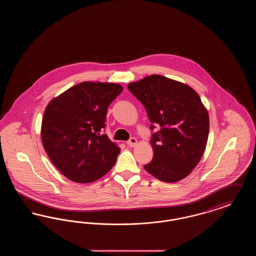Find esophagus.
Here are the masks:
<instances>
[{"label": "esophagus", "mask_w": 256, "mask_h": 256, "mask_svg": "<svg viewBox=\"0 0 256 256\" xmlns=\"http://www.w3.org/2000/svg\"><path fill=\"white\" fill-rule=\"evenodd\" d=\"M126 144H128V146L134 148V146L137 145V139H136V138H134V137H132V138L126 142Z\"/></svg>", "instance_id": "34e87169"}]
</instances>
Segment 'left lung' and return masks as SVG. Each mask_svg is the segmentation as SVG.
I'll use <instances>...</instances> for the list:
<instances>
[{
  "instance_id": "left-lung-1",
  "label": "left lung",
  "mask_w": 256,
  "mask_h": 256,
  "mask_svg": "<svg viewBox=\"0 0 256 256\" xmlns=\"http://www.w3.org/2000/svg\"><path fill=\"white\" fill-rule=\"evenodd\" d=\"M146 108L150 122L160 130L152 136V160L145 170L164 182L190 174L202 158L209 132V116L195 90L160 74L128 84Z\"/></svg>"
}]
</instances>
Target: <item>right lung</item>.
I'll return each mask as SVG.
<instances>
[{
    "mask_svg": "<svg viewBox=\"0 0 256 256\" xmlns=\"http://www.w3.org/2000/svg\"><path fill=\"white\" fill-rule=\"evenodd\" d=\"M122 86L84 82L54 98L44 111L41 139L56 169L74 182H93L114 166L120 148L104 128L108 108Z\"/></svg>",
    "mask_w": 256,
    "mask_h": 256,
    "instance_id": "obj_1",
    "label": "right lung"
}]
</instances>
